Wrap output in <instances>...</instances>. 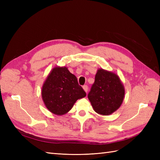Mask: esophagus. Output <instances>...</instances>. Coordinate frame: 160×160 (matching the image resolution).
I'll list each match as a JSON object with an SVG mask.
<instances>
[{
	"mask_svg": "<svg viewBox=\"0 0 160 160\" xmlns=\"http://www.w3.org/2000/svg\"><path fill=\"white\" fill-rule=\"evenodd\" d=\"M83 89H84V91H85L86 93H87L88 89H89V87H88V86H87V85H84V86H83Z\"/></svg>",
	"mask_w": 160,
	"mask_h": 160,
	"instance_id": "esophagus-1",
	"label": "esophagus"
}]
</instances>
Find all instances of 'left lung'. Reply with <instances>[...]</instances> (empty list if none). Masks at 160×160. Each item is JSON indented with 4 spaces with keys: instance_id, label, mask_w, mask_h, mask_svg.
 I'll return each instance as SVG.
<instances>
[{
    "instance_id": "1",
    "label": "left lung",
    "mask_w": 160,
    "mask_h": 160,
    "mask_svg": "<svg viewBox=\"0 0 160 160\" xmlns=\"http://www.w3.org/2000/svg\"><path fill=\"white\" fill-rule=\"evenodd\" d=\"M124 96V89L116 74L98 69L88 98L94 111L103 115H110L120 107Z\"/></svg>"
}]
</instances>
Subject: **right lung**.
Listing matches in <instances>:
<instances>
[{
    "mask_svg": "<svg viewBox=\"0 0 160 160\" xmlns=\"http://www.w3.org/2000/svg\"><path fill=\"white\" fill-rule=\"evenodd\" d=\"M85 96V91L79 85L77 78L65 67L53 69L42 86L44 103L56 115L67 113L77 100Z\"/></svg>",
    "mask_w": 160,
    "mask_h": 160,
    "instance_id": "right-lung-1",
    "label": "right lung"
}]
</instances>
